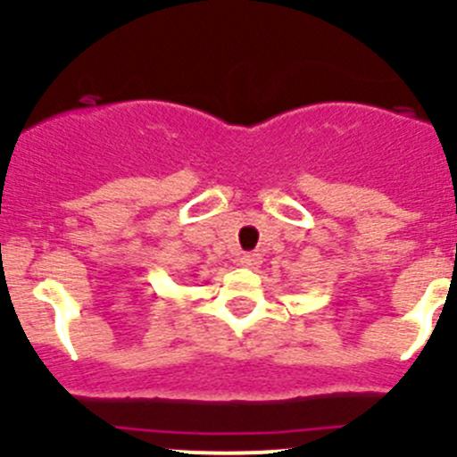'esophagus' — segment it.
Wrapping results in <instances>:
<instances>
[{"mask_svg":"<svg viewBox=\"0 0 457 457\" xmlns=\"http://www.w3.org/2000/svg\"><path fill=\"white\" fill-rule=\"evenodd\" d=\"M238 261H241L243 268H256V265L261 263V256L259 254H252V252H250V254H243Z\"/></svg>","mask_w":457,"mask_h":457,"instance_id":"esophagus-1","label":"esophagus"}]
</instances>
